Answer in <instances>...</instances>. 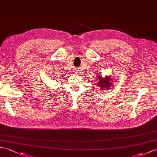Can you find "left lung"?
I'll return each instance as SVG.
<instances>
[{"mask_svg": "<svg viewBox=\"0 0 157 157\" xmlns=\"http://www.w3.org/2000/svg\"><path fill=\"white\" fill-rule=\"evenodd\" d=\"M98 81L96 85L98 86V88H101V90H106V88H109L111 86V79L110 77H106L105 78H102V76L97 77Z\"/></svg>", "mask_w": 157, "mask_h": 157, "instance_id": "1", "label": "left lung"}]
</instances>
